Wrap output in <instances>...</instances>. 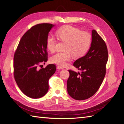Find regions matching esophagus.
Returning <instances> with one entry per match:
<instances>
[{
  "label": "esophagus",
  "instance_id": "obj_1",
  "mask_svg": "<svg viewBox=\"0 0 124 124\" xmlns=\"http://www.w3.org/2000/svg\"><path fill=\"white\" fill-rule=\"evenodd\" d=\"M57 69H58V70H62V69H63V68H62V67H61V66H57Z\"/></svg>",
  "mask_w": 124,
  "mask_h": 124
}]
</instances>
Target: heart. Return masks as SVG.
Masks as SVG:
<instances>
[{
  "instance_id": "heart-1",
  "label": "heart",
  "mask_w": 124,
  "mask_h": 124,
  "mask_svg": "<svg viewBox=\"0 0 124 124\" xmlns=\"http://www.w3.org/2000/svg\"><path fill=\"white\" fill-rule=\"evenodd\" d=\"M56 36L61 41L66 42L64 52H57L52 56L51 62L61 66H65L71 56L78 58L83 56L90 47L91 36L89 33L81 31L79 29L70 25H66L58 29ZM57 41L55 37L49 35L46 39V46L48 50L52 53L56 50Z\"/></svg>"
}]
</instances>
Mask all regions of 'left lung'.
I'll list each match as a JSON object with an SVG mask.
<instances>
[{"mask_svg": "<svg viewBox=\"0 0 124 124\" xmlns=\"http://www.w3.org/2000/svg\"><path fill=\"white\" fill-rule=\"evenodd\" d=\"M108 52L106 44L95 30L92 31V42L88 52L77 59L73 66L81 73L69 70L67 82L70 97L77 100L93 96L102 84L106 72Z\"/></svg>", "mask_w": 124, "mask_h": 124, "instance_id": "8db88e82", "label": "left lung"}]
</instances>
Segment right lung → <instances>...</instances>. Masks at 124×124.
Masks as SVG:
<instances>
[{
  "label": "right lung",
  "mask_w": 124,
  "mask_h": 124,
  "mask_svg": "<svg viewBox=\"0 0 124 124\" xmlns=\"http://www.w3.org/2000/svg\"><path fill=\"white\" fill-rule=\"evenodd\" d=\"M55 25L47 23L33 26L22 37L14 56V76L21 91L30 98L44 96L48 90V80L54 74L56 66L48 65L38 69L47 61L46 41Z\"/></svg>",
  "instance_id": "1"
}]
</instances>
